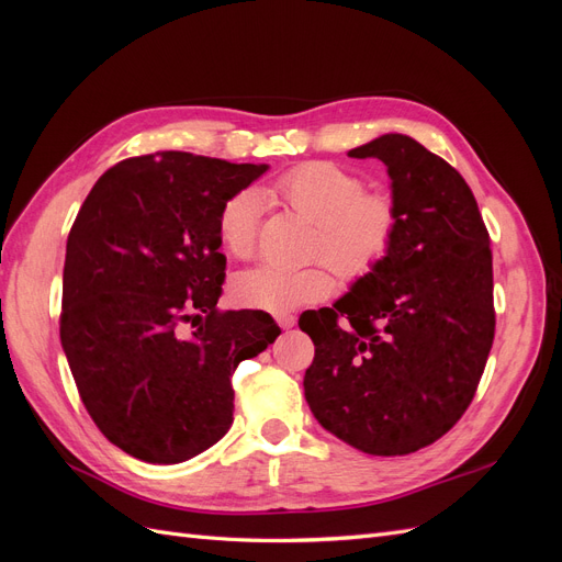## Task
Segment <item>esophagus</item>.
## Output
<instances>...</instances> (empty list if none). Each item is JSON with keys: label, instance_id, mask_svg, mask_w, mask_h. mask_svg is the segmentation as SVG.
Here are the masks:
<instances>
[{"label": "esophagus", "instance_id": "1", "mask_svg": "<svg viewBox=\"0 0 562 562\" xmlns=\"http://www.w3.org/2000/svg\"><path fill=\"white\" fill-rule=\"evenodd\" d=\"M277 321H279V326L281 328H293L295 323H297V316H293V314H281V316H277Z\"/></svg>", "mask_w": 562, "mask_h": 562}]
</instances>
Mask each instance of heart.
I'll return each mask as SVG.
<instances>
[{
	"instance_id": "obj_1",
	"label": "heart",
	"mask_w": 562,
	"mask_h": 562,
	"mask_svg": "<svg viewBox=\"0 0 562 562\" xmlns=\"http://www.w3.org/2000/svg\"><path fill=\"white\" fill-rule=\"evenodd\" d=\"M310 223L318 225L316 258L326 260L339 279L361 283L378 274L391 258L401 232V209L389 192H366V180L328 161H312L293 168L271 187ZM262 194L241 190L217 217V236L234 258H250L258 244ZM335 288L328 267L314 265L288 269L262 262L234 281V297L250 310L269 314L293 312L302 304L326 300Z\"/></svg>"
}]
</instances>
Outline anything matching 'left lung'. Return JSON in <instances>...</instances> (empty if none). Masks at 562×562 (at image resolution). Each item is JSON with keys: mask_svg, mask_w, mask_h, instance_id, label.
<instances>
[{"mask_svg": "<svg viewBox=\"0 0 562 562\" xmlns=\"http://www.w3.org/2000/svg\"><path fill=\"white\" fill-rule=\"evenodd\" d=\"M349 157L384 161L401 232L378 274L300 316L314 342L304 396L351 448L411 454L462 419L483 378L495 339L490 234L467 180L407 135Z\"/></svg>", "mask_w": 562, "mask_h": 562, "instance_id": "obj_1", "label": "left lung"}]
</instances>
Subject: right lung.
Segmentation results:
<instances>
[{"mask_svg": "<svg viewBox=\"0 0 562 562\" xmlns=\"http://www.w3.org/2000/svg\"><path fill=\"white\" fill-rule=\"evenodd\" d=\"M267 171L190 151L131 157L98 178L67 236L60 342L110 443L149 464L209 450L234 422L232 375L281 335L223 312L217 217Z\"/></svg>", "mask_w": 562, "mask_h": 562, "instance_id": "right-lung-1", "label": "right lung"}]
</instances>
